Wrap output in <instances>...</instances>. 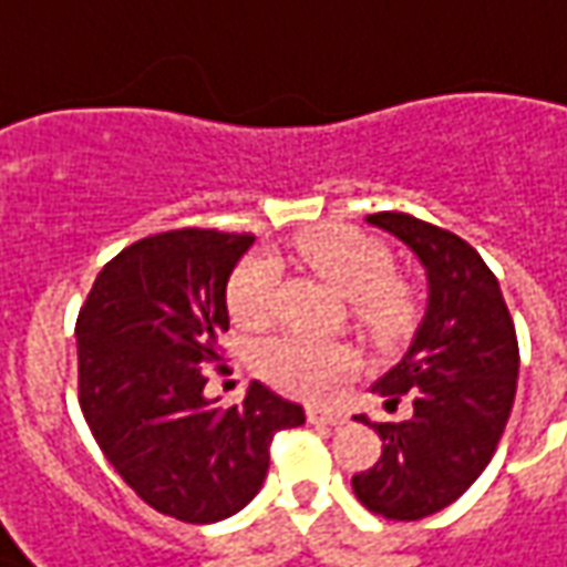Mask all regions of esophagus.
Wrapping results in <instances>:
<instances>
[{"label":"esophagus","mask_w":567,"mask_h":567,"mask_svg":"<svg viewBox=\"0 0 567 567\" xmlns=\"http://www.w3.org/2000/svg\"><path fill=\"white\" fill-rule=\"evenodd\" d=\"M307 417H310V423L340 426V423H347V411H340V408H310V411H307Z\"/></svg>","instance_id":"34e87169"}]
</instances>
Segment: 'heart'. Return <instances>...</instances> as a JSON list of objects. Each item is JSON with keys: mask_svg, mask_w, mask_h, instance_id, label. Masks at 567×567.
<instances>
[{"mask_svg": "<svg viewBox=\"0 0 567 567\" xmlns=\"http://www.w3.org/2000/svg\"><path fill=\"white\" fill-rule=\"evenodd\" d=\"M297 260L350 300L355 328L374 343H393L417 319V291L393 276L390 248L352 227H312L295 239ZM279 270L270 257L251 255L233 270L227 303L233 322L264 328L276 312ZM352 365L347 347L331 340L279 334L264 340L255 368L264 380L295 395H322Z\"/></svg>", "mask_w": 567, "mask_h": 567, "instance_id": "1", "label": "heart"}]
</instances>
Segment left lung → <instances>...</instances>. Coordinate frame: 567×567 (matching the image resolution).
<instances>
[{"label":"left lung","instance_id":"obj_1","mask_svg":"<svg viewBox=\"0 0 567 567\" xmlns=\"http://www.w3.org/2000/svg\"><path fill=\"white\" fill-rule=\"evenodd\" d=\"M405 243L426 270V316L408 352L371 386L411 417L371 423L383 439L380 461L352 476L371 513L417 522L454 504L497 451L513 411L518 340L501 285L461 236L402 212L365 217Z\"/></svg>","mask_w":567,"mask_h":567}]
</instances>
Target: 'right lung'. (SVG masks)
I'll list each match as a JSON object with an SVG mask.
<instances>
[{
    "mask_svg": "<svg viewBox=\"0 0 567 567\" xmlns=\"http://www.w3.org/2000/svg\"><path fill=\"white\" fill-rule=\"evenodd\" d=\"M251 233L168 229L118 251L76 319L79 405L94 442L153 509L189 525L239 513L270 470L279 430L303 408L251 383L243 405L205 399L220 362L227 282Z\"/></svg>",
    "mask_w": 567,
    "mask_h": 567,
    "instance_id": "obj_1",
    "label": "right lung"
}]
</instances>
